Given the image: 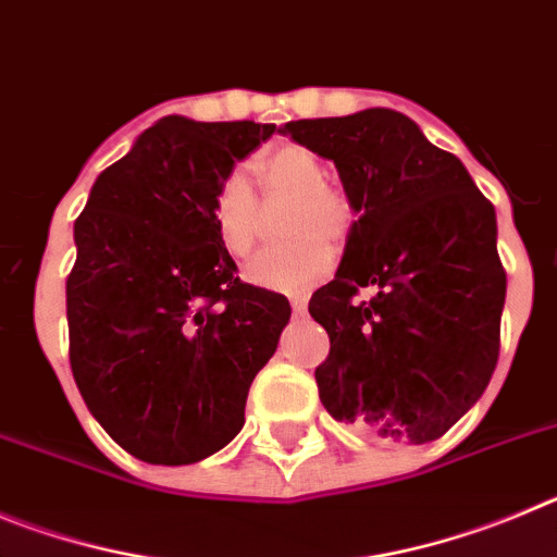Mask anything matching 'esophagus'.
<instances>
[{
  "mask_svg": "<svg viewBox=\"0 0 557 557\" xmlns=\"http://www.w3.org/2000/svg\"><path fill=\"white\" fill-rule=\"evenodd\" d=\"M290 308H294L297 315H302L305 308H308V297H305V294H294V297H290Z\"/></svg>",
  "mask_w": 557,
  "mask_h": 557,
  "instance_id": "34e87169",
  "label": "esophagus"
}]
</instances>
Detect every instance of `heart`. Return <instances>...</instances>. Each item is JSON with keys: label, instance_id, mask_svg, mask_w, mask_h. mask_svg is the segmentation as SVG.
<instances>
[{"label": "heart", "instance_id": "b5f03b06", "mask_svg": "<svg viewBox=\"0 0 557 557\" xmlns=\"http://www.w3.org/2000/svg\"><path fill=\"white\" fill-rule=\"evenodd\" d=\"M267 199H290L283 247L263 249L247 267L249 283L269 290H305L333 269L330 244L347 242L355 224L349 197L327 185V166L313 149L283 144L252 166ZM210 224L230 258H247L258 242V202L242 174H230L210 197Z\"/></svg>", "mask_w": 557, "mask_h": 557}]
</instances>
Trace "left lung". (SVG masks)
I'll return each instance as SVG.
<instances>
[{"instance_id":"obj_1","label":"left lung","mask_w":557,"mask_h":557,"mask_svg":"<svg viewBox=\"0 0 557 557\" xmlns=\"http://www.w3.org/2000/svg\"><path fill=\"white\" fill-rule=\"evenodd\" d=\"M283 133L333 160L358 213L335 280L308 305L330 335L319 399L383 441L441 438L483 397L499 358L494 205L397 110L299 119ZM363 287L375 297L358 300Z\"/></svg>"}]
</instances>
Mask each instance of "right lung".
<instances>
[{
  "label": "right lung",
  "instance_id": "1",
  "mask_svg": "<svg viewBox=\"0 0 557 557\" xmlns=\"http://www.w3.org/2000/svg\"><path fill=\"white\" fill-rule=\"evenodd\" d=\"M274 129L160 119L99 174L74 222V383L138 460L183 466L227 447L288 324L283 294L235 277L208 210L216 185Z\"/></svg>",
  "mask_w": 557,
  "mask_h": 557
}]
</instances>
